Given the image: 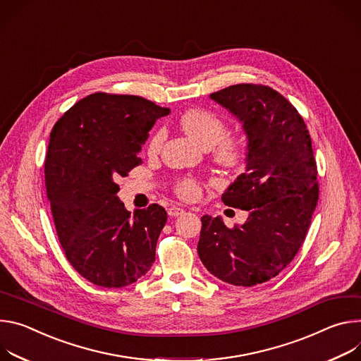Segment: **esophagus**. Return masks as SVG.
Masks as SVG:
<instances>
[{
    "label": "esophagus",
    "mask_w": 361,
    "mask_h": 361,
    "mask_svg": "<svg viewBox=\"0 0 361 361\" xmlns=\"http://www.w3.org/2000/svg\"><path fill=\"white\" fill-rule=\"evenodd\" d=\"M185 211L182 209V208H179V207H171L169 209H168V215L171 216V218H175V216H179V215H182Z\"/></svg>",
    "instance_id": "34e87169"
}]
</instances>
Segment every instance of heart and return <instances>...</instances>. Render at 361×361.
<instances>
[{
	"mask_svg": "<svg viewBox=\"0 0 361 361\" xmlns=\"http://www.w3.org/2000/svg\"><path fill=\"white\" fill-rule=\"evenodd\" d=\"M179 125L188 136L204 149H212L218 164L232 168L245 159V140L238 135H225L226 125L215 113L205 109H189L180 116ZM164 140L165 130H156L147 142V152L150 154L157 153L162 147ZM176 193L180 197L192 201L201 195V183L196 179L185 178L176 183Z\"/></svg>",
	"mask_w": 361,
	"mask_h": 361,
	"instance_id": "obj_1",
	"label": "heart"
}]
</instances>
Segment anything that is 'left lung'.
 Wrapping results in <instances>:
<instances>
[{"mask_svg":"<svg viewBox=\"0 0 361 361\" xmlns=\"http://www.w3.org/2000/svg\"><path fill=\"white\" fill-rule=\"evenodd\" d=\"M228 109L248 137L247 169L222 202L248 211L228 228L204 215L197 254L221 281L254 287L281 272L301 248L318 201L311 137L297 109L268 86L243 83L209 96Z\"/></svg>","mask_w":361,"mask_h":361,"instance_id":"8db88e82","label":"left lung"}]
</instances>
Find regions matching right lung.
Wrapping results in <instances>:
<instances>
[{"label":"right lung","mask_w":361,"mask_h":361,"mask_svg":"<svg viewBox=\"0 0 361 361\" xmlns=\"http://www.w3.org/2000/svg\"><path fill=\"white\" fill-rule=\"evenodd\" d=\"M169 113L139 96L93 93L50 133L44 175L60 244L71 267L99 287L133 284L154 262L168 214L157 204L130 214L114 180L142 164L149 130Z\"/></svg>","instance_id":"obj_1"}]
</instances>
